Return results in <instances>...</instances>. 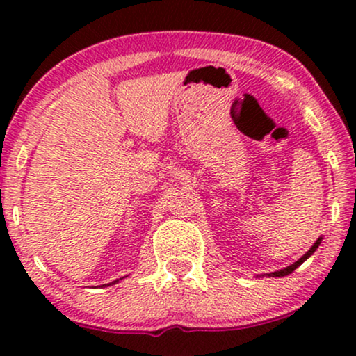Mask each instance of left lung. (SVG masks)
Here are the masks:
<instances>
[{
    "label": "left lung",
    "mask_w": 356,
    "mask_h": 356,
    "mask_svg": "<svg viewBox=\"0 0 356 356\" xmlns=\"http://www.w3.org/2000/svg\"><path fill=\"white\" fill-rule=\"evenodd\" d=\"M321 240H323V238H319V240L316 241L313 246H311V250H309L308 252H306V254H305L303 257H300V259L296 261L295 264H291V266H289V267H285V269H282V270H277V272H274V274H272V275H275V277H284V275H289V274H291V272H293V270L296 269V267L303 264V262H305L306 259H308V257H309L311 254H313V252H314L316 250H318V246L321 245Z\"/></svg>",
    "instance_id": "8db88e82"
}]
</instances>
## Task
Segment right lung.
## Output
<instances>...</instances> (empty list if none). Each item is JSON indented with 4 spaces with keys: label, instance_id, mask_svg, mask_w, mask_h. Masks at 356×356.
Returning a JSON list of instances; mask_svg holds the SVG:
<instances>
[{
    "label": "right lung",
    "instance_id": "right-lung-1",
    "mask_svg": "<svg viewBox=\"0 0 356 356\" xmlns=\"http://www.w3.org/2000/svg\"><path fill=\"white\" fill-rule=\"evenodd\" d=\"M118 280H121V279H116L115 282H110V284H106V285H113V284H116V282H118ZM106 285H102V286H106Z\"/></svg>",
    "mask_w": 356,
    "mask_h": 356
}]
</instances>
